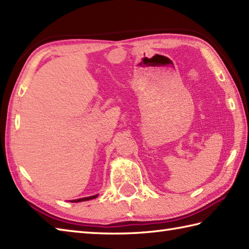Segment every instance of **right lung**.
<instances>
[{
  "instance_id": "add662e5",
  "label": "right lung",
  "mask_w": 249,
  "mask_h": 249,
  "mask_svg": "<svg viewBox=\"0 0 249 249\" xmlns=\"http://www.w3.org/2000/svg\"><path fill=\"white\" fill-rule=\"evenodd\" d=\"M97 195L95 196H91V197H87V198H81V199H77V200H72L71 202H81V201H88V200H91V199H94L96 198Z\"/></svg>"
}]
</instances>
